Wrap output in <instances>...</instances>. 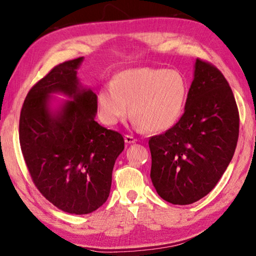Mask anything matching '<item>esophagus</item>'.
I'll return each mask as SVG.
<instances>
[{"label": "esophagus", "mask_w": 256, "mask_h": 256, "mask_svg": "<svg viewBox=\"0 0 256 256\" xmlns=\"http://www.w3.org/2000/svg\"><path fill=\"white\" fill-rule=\"evenodd\" d=\"M124 142H127V144H134V142H137V140L130 135H124Z\"/></svg>", "instance_id": "obj_1"}]
</instances>
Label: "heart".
Instances as JSON below:
<instances>
[{
  "mask_svg": "<svg viewBox=\"0 0 256 256\" xmlns=\"http://www.w3.org/2000/svg\"><path fill=\"white\" fill-rule=\"evenodd\" d=\"M186 96L188 83L181 72L138 67L120 72L111 84L100 88L96 103L106 124H118L130 110L142 129L160 132L173 127L181 118Z\"/></svg>",
  "mask_w": 256,
  "mask_h": 256,
  "instance_id": "1",
  "label": "heart"
}]
</instances>
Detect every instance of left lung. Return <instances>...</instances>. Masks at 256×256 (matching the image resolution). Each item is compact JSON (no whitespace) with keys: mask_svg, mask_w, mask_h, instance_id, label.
<instances>
[{"mask_svg":"<svg viewBox=\"0 0 256 256\" xmlns=\"http://www.w3.org/2000/svg\"><path fill=\"white\" fill-rule=\"evenodd\" d=\"M240 114L232 88L216 66L196 60L184 114L150 138V178L160 198L190 204L220 180L238 140Z\"/></svg>","mask_w":256,"mask_h":256,"instance_id":"obj_1","label":"left lung"}]
</instances>
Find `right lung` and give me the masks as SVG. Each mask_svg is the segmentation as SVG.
Returning <instances> with one entry per match:
<instances>
[{
  "mask_svg": "<svg viewBox=\"0 0 256 256\" xmlns=\"http://www.w3.org/2000/svg\"><path fill=\"white\" fill-rule=\"evenodd\" d=\"M82 62H62L36 83L19 122L22 155L34 186L58 209L75 214L93 212L106 202L114 162L124 148L120 132L96 121V94L76 76ZM52 92L72 100L52 110Z\"/></svg>",
  "mask_w": 256,
  "mask_h": 256,
  "instance_id": "obj_1",
  "label": "right lung"
}]
</instances>
